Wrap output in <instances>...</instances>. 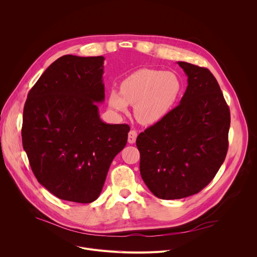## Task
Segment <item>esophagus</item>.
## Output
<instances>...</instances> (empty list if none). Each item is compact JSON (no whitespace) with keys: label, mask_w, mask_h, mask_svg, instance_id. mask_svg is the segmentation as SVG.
<instances>
[{"label":"esophagus","mask_w":257,"mask_h":257,"mask_svg":"<svg viewBox=\"0 0 257 257\" xmlns=\"http://www.w3.org/2000/svg\"><path fill=\"white\" fill-rule=\"evenodd\" d=\"M136 137H137V132L135 130H131L128 134V142L134 143L136 141Z\"/></svg>","instance_id":"obj_1"}]
</instances>
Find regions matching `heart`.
<instances>
[{"instance_id": "obj_1", "label": "heart", "mask_w": 257, "mask_h": 257, "mask_svg": "<svg viewBox=\"0 0 257 257\" xmlns=\"http://www.w3.org/2000/svg\"><path fill=\"white\" fill-rule=\"evenodd\" d=\"M182 90V83L172 72L140 69L122 80L120 90L108 93V104L124 113L134 104V115L142 124H155L171 111Z\"/></svg>"}]
</instances>
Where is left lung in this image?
Masks as SVG:
<instances>
[{"label":"left lung","instance_id":"8db88e82","mask_svg":"<svg viewBox=\"0 0 257 257\" xmlns=\"http://www.w3.org/2000/svg\"><path fill=\"white\" fill-rule=\"evenodd\" d=\"M188 76L180 104L136 139L140 174L159 198L180 199L201 191L228 152L230 109L207 68L178 62Z\"/></svg>","mask_w":257,"mask_h":257}]
</instances>
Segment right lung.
I'll return each mask as SVG.
<instances>
[{
	"label": "right lung",
	"mask_w": 257,
	"mask_h": 257,
	"mask_svg": "<svg viewBox=\"0 0 257 257\" xmlns=\"http://www.w3.org/2000/svg\"><path fill=\"white\" fill-rule=\"evenodd\" d=\"M102 56L65 55L29 90L23 149L41 184L60 199L90 203L100 194L114 158L125 148L127 124L103 123Z\"/></svg>",
	"instance_id": "obj_1"
}]
</instances>
